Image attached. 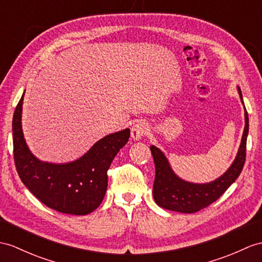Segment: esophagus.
I'll list each match as a JSON object with an SVG mask.
<instances>
[{
  "instance_id": "1",
  "label": "esophagus",
  "mask_w": 262,
  "mask_h": 262,
  "mask_svg": "<svg viewBox=\"0 0 262 262\" xmlns=\"http://www.w3.org/2000/svg\"><path fill=\"white\" fill-rule=\"evenodd\" d=\"M149 131V125L145 122H139L135 124L131 130V137L133 140L142 139Z\"/></svg>"
}]
</instances>
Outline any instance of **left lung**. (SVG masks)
Listing matches in <instances>:
<instances>
[{"instance_id": "8db88e82", "label": "left lung", "mask_w": 262, "mask_h": 262, "mask_svg": "<svg viewBox=\"0 0 262 262\" xmlns=\"http://www.w3.org/2000/svg\"><path fill=\"white\" fill-rule=\"evenodd\" d=\"M240 100L244 103L242 93L238 86ZM245 130L234 161L218 179L208 183H193L182 180L171 169L168 159L157 146L150 150L156 165V178L153 183V198L159 207L181 213H193L207 208L218 200L226 190L237 180L246 161V145L249 132V118L245 107Z\"/></svg>"}]
</instances>
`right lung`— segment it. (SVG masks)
I'll return each mask as SVG.
<instances>
[{
	"label": "right lung",
	"mask_w": 262,
	"mask_h": 262,
	"mask_svg": "<svg viewBox=\"0 0 262 262\" xmlns=\"http://www.w3.org/2000/svg\"><path fill=\"white\" fill-rule=\"evenodd\" d=\"M23 98L24 93L15 107L12 130L14 162L24 186L47 207L59 212L84 215L94 211L106 192L107 170L129 141L130 129L102 138L75 161L43 162L32 155L25 142L21 122Z\"/></svg>",
	"instance_id": "1"
}]
</instances>
